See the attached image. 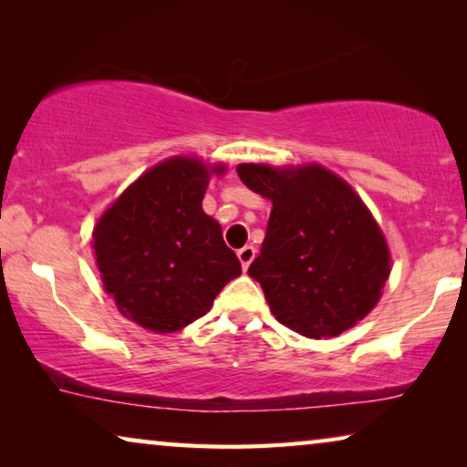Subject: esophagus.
<instances>
[{
  "label": "esophagus",
  "instance_id": "obj_1",
  "mask_svg": "<svg viewBox=\"0 0 467 467\" xmlns=\"http://www.w3.org/2000/svg\"><path fill=\"white\" fill-rule=\"evenodd\" d=\"M254 254H257V248L251 246V244L240 248V251H238V259H240V264H242V267H244V270H248V265L253 264Z\"/></svg>",
  "mask_w": 467,
  "mask_h": 467
}]
</instances>
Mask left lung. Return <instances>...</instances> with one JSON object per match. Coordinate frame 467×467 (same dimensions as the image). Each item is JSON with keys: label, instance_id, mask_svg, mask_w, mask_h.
<instances>
[{"label": "left lung", "instance_id": "1", "mask_svg": "<svg viewBox=\"0 0 467 467\" xmlns=\"http://www.w3.org/2000/svg\"><path fill=\"white\" fill-rule=\"evenodd\" d=\"M240 181L272 200L265 240L248 267L285 327L334 337L361 321L389 278V248L366 203L321 165L244 163Z\"/></svg>", "mask_w": 467, "mask_h": 467}]
</instances>
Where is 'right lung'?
Listing matches in <instances>:
<instances>
[{"label": "right lung", "instance_id": "right-lung-1", "mask_svg": "<svg viewBox=\"0 0 467 467\" xmlns=\"http://www.w3.org/2000/svg\"><path fill=\"white\" fill-rule=\"evenodd\" d=\"M208 178L197 159H168L140 176L93 229L106 291L127 318L157 334L206 315L242 274L221 225L202 210Z\"/></svg>", "mask_w": 467, "mask_h": 467}]
</instances>
